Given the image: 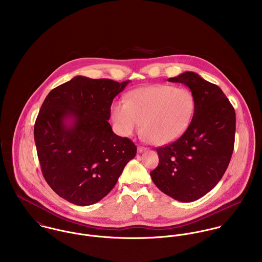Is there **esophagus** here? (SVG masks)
Instances as JSON below:
<instances>
[{
  "mask_svg": "<svg viewBox=\"0 0 262 262\" xmlns=\"http://www.w3.org/2000/svg\"><path fill=\"white\" fill-rule=\"evenodd\" d=\"M146 149H147L146 147H143V146H138V152H139V153H141V152H143V151H145Z\"/></svg>",
  "mask_w": 262,
  "mask_h": 262,
  "instance_id": "esophagus-1",
  "label": "esophagus"
}]
</instances>
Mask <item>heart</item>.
I'll return each instance as SVG.
<instances>
[{"instance_id": "b5f03b06", "label": "heart", "mask_w": 262, "mask_h": 262, "mask_svg": "<svg viewBox=\"0 0 262 262\" xmlns=\"http://www.w3.org/2000/svg\"><path fill=\"white\" fill-rule=\"evenodd\" d=\"M194 111V98L186 88L154 84L127 95L125 102H115L111 116L117 132L130 136L142 123L145 138L154 145H166L180 138Z\"/></svg>"}]
</instances>
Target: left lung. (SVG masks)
I'll return each instance as SVG.
<instances>
[{
	"label": "left lung",
	"instance_id": "8db88e82",
	"mask_svg": "<svg viewBox=\"0 0 262 262\" xmlns=\"http://www.w3.org/2000/svg\"><path fill=\"white\" fill-rule=\"evenodd\" d=\"M189 88L194 111L185 133L156 148L159 163L150 172L155 186L180 202H193L215 187L229 165L235 141V110L223 91L195 73L168 78Z\"/></svg>",
	"mask_w": 262,
	"mask_h": 262
}]
</instances>
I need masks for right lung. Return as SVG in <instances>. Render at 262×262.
Returning <instances> with one entry per match:
<instances>
[{
	"instance_id": "right-lung-1",
	"label": "right lung",
	"mask_w": 262,
	"mask_h": 262,
	"mask_svg": "<svg viewBox=\"0 0 262 262\" xmlns=\"http://www.w3.org/2000/svg\"><path fill=\"white\" fill-rule=\"evenodd\" d=\"M128 82L78 75L53 89L40 108L34 139L42 174L72 204L101 201L136 155V145L108 122L114 98Z\"/></svg>"
}]
</instances>
